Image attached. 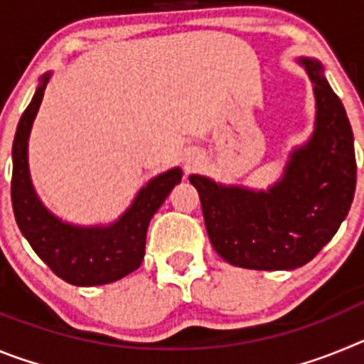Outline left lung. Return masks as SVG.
Instances as JSON below:
<instances>
[{
  "label": "left lung",
  "mask_w": 364,
  "mask_h": 364,
  "mask_svg": "<svg viewBox=\"0 0 364 364\" xmlns=\"http://www.w3.org/2000/svg\"><path fill=\"white\" fill-rule=\"evenodd\" d=\"M314 82L317 118L310 142L294 151L268 191L220 186L191 175L215 252L247 269H295L332 240L355 193L353 133L323 65L301 58Z\"/></svg>",
  "instance_id": "left-lung-1"
}]
</instances>
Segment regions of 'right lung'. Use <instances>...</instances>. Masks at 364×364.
Masks as SVG:
<instances>
[{
	"label": "right lung",
	"instance_id": "obj_1",
	"mask_svg": "<svg viewBox=\"0 0 364 364\" xmlns=\"http://www.w3.org/2000/svg\"><path fill=\"white\" fill-rule=\"evenodd\" d=\"M47 82L49 74H45L19 118L12 144L11 197L16 222L38 257L69 284L98 286L120 281L142 262L151 217L182 180V171L175 167L149 180L120 220L107 228H78L58 220L38 200L27 162L28 134Z\"/></svg>",
	"mask_w": 364,
	"mask_h": 364
}]
</instances>
